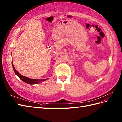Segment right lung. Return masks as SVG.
<instances>
[{
    "mask_svg": "<svg viewBox=\"0 0 122 122\" xmlns=\"http://www.w3.org/2000/svg\"><path fill=\"white\" fill-rule=\"evenodd\" d=\"M12 66L13 67V69L14 70V72L15 73V74H17L18 76L20 78V79H21L22 81H23L24 82H26V83H27L28 84H30V85H33V84H38L39 82H41L42 81H45L46 80L48 79V78H46V79H44V80H36V79H31V78H28L26 76H23L20 73H19L16 69H15V68L14 67V65H13V63L12 62Z\"/></svg>",
    "mask_w": 122,
    "mask_h": 122,
    "instance_id": "1",
    "label": "right lung"
}]
</instances>
